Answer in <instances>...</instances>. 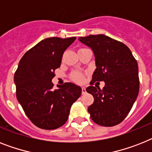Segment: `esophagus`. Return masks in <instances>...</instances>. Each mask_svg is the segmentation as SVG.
Masks as SVG:
<instances>
[{"instance_id":"1","label":"esophagus","mask_w":152,"mask_h":152,"mask_svg":"<svg viewBox=\"0 0 152 152\" xmlns=\"http://www.w3.org/2000/svg\"><path fill=\"white\" fill-rule=\"evenodd\" d=\"M85 93H86V88L85 87H82V94H84Z\"/></svg>"}]
</instances>
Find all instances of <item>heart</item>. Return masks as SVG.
Segmentation results:
<instances>
[{
  "mask_svg": "<svg viewBox=\"0 0 152 152\" xmlns=\"http://www.w3.org/2000/svg\"><path fill=\"white\" fill-rule=\"evenodd\" d=\"M71 78L73 81L76 83H82L84 80V76L83 74L79 72H74L71 75Z\"/></svg>",
  "mask_w": 152,
  "mask_h": 152,
  "instance_id": "heart-1",
  "label": "heart"
}]
</instances>
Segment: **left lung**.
I'll return each instance as SVG.
<instances>
[{
    "mask_svg": "<svg viewBox=\"0 0 152 152\" xmlns=\"http://www.w3.org/2000/svg\"><path fill=\"white\" fill-rule=\"evenodd\" d=\"M79 40L91 48L95 58L96 69L86 89L94 98L87 109L91 119L103 126L117 125L131 110L139 93L137 62L126 45L104 34ZM100 81L105 82L102 90L93 86Z\"/></svg>",
    "mask_w": 152,
    "mask_h": 152,
    "instance_id": "left-lung-1",
    "label": "left lung"
}]
</instances>
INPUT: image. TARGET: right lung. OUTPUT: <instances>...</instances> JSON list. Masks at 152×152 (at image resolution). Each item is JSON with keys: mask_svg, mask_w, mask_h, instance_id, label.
Masks as SVG:
<instances>
[{"mask_svg": "<svg viewBox=\"0 0 152 152\" xmlns=\"http://www.w3.org/2000/svg\"><path fill=\"white\" fill-rule=\"evenodd\" d=\"M75 37H49L39 42L21 58L14 76L16 97L27 117L37 127L55 129L63 126L71 106L81 95V87L65 83L53 88L55 70Z\"/></svg>", "mask_w": 152, "mask_h": 152, "instance_id": "obj_1", "label": "right lung"}]
</instances>
